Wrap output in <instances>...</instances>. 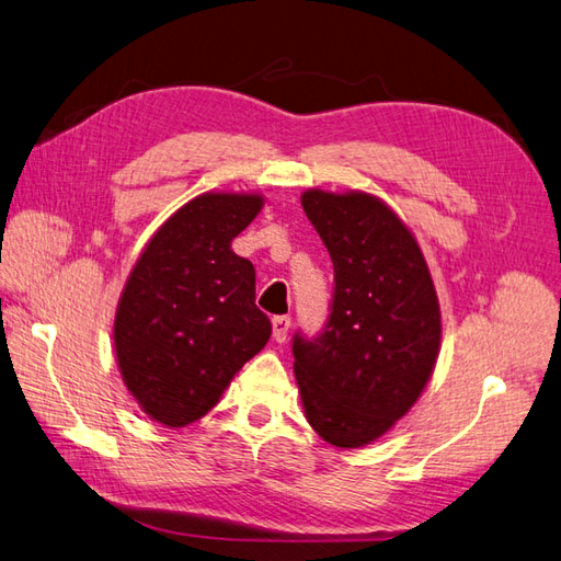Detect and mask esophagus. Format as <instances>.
<instances>
[{
	"label": "esophagus",
	"instance_id": "obj_1",
	"mask_svg": "<svg viewBox=\"0 0 561 561\" xmlns=\"http://www.w3.org/2000/svg\"><path fill=\"white\" fill-rule=\"evenodd\" d=\"M274 340L285 342L287 332H290V316H274Z\"/></svg>",
	"mask_w": 561,
	"mask_h": 561
}]
</instances>
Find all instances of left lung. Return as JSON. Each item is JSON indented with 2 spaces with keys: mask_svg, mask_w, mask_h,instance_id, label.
I'll use <instances>...</instances> for the list:
<instances>
[{
  "mask_svg": "<svg viewBox=\"0 0 561 561\" xmlns=\"http://www.w3.org/2000/svg\"><path fill=\"white\" fill-rule=\"evenodd\" d=\"M325 243L335 287L321 332L293 337L309 425L337 448L382 436L408 413L434 370L442 316L415 238L373 195H301Z\"/></svg>",
  "mask_w": 561,
  "mask_h": 561,
  "instance_id": "1",
  "label": "left lung"
}]
</instances>
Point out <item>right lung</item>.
Wrapping results in <instances>:
<instances>
[{
	"label": "right lung",
	"instance_id": "1",
	"mask_svg": "<svg viewBox=\"0 0 561 561\" xmlns=\"http://www.w3.org/2000/svg\"><path fill=\"white\" fill-rule=\"evenodd\" d=\"M260 207V195L236 193L186 203L150 238L125 285L117 363L144 413L162 425L201 420L271 337L254 305V266L231 250Z\"/></svg>",
	"mask_w": 561,
	"mask_h": 561
}]
</instances>
